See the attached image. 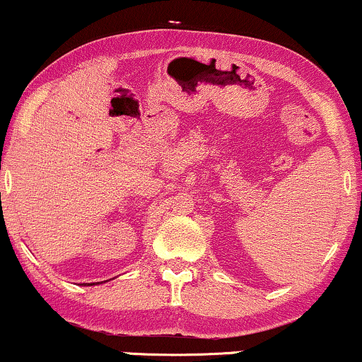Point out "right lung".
Here are the masks:
<instances>
[{"mask_svg":"<svg viewBox=\"0 0 362 362\" xmlns=\"http://www.w3.org/2000/svg\"><path fill=\"white\" fill-rule=\"evenodd\" d=\"M90 285H92V284H90Z\"/></svg>","mask_w":362,"mask_h":362,"instance_id":"obj_1","label":"right lung"}]
</instances>
